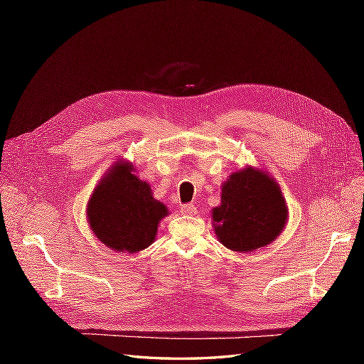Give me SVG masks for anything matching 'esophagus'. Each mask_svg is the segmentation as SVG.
<instances>
[{
	"mask_svg": "<svg viewBox=\"0 0 364 364\" xmlns=\"http://www.w3.org/2000/svg\"><path fill=\"white\" fill-rule=\"evenodd\" d=\"M181 213L183 215H194L197 213V208L193 203H186V205L181 206Z\"/></svg>",
	"mask_w": 364,
	"mask_h": 364,
	"instance_id": "1",
	"label": "esophagus"
}]
</instances>
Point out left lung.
<instances>
[{
  "label": "left lung",
  "instance_id": "8db88e82",
  "mask_svg": "<svg viewBox=\"0 0 364 364\" xmlns=\"http://www.w3.org/2000/svg\"><path fill=\"white\" fill-rule=\"evenodd\" d=\"M287 213L278 183L250 167L230 174L222 186V205L213 209V220L220 243L235 252H250L281 234Z\"/></svg>",
  "mask_w": 364,
  "mask_h": 364
}]
</instances>
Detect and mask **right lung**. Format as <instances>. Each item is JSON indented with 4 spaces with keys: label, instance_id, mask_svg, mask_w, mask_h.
I'll use <instances>...</instances> for the list:
<instances>
[{
    "label": "right lung",
    "instance_id": "obj_1",
    "mask_svg": "<svg viewBox=\"0 0 364 364\" xmlns=\"http://www.w3.org/2000/svg\"><path fill=\"white\" fill-rule=\"evenodd\" d=\"M130 164H117L98 183L90 202L87 220L97 238L114 250L135 253L155 240L167 206L153 199L150 185L132 174Z\"/></svg>",
    "mask_w": 364,
    "mask_h": 364
}]
</instances>
